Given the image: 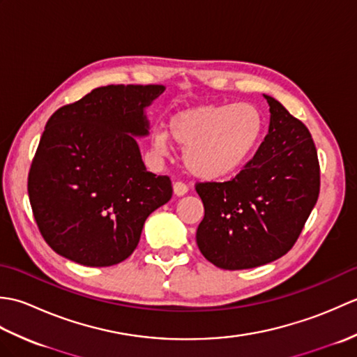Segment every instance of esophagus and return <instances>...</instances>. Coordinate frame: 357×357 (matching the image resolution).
Masks as SVG:
<instances>
[{
  "label": "esophagus",
  "instance_id": "obj_1",
  "mask_svg": "<svg viewBox=\"0 0 357 357\" xmlns=\"http://www.w3.org/2000/svg\"><path fill=\"white\" fill-rule=\"evenodd\" d=\"M188 192V187L181 183V181H176V183H173V193L176 196H184Z\"/></svg>",
  "mask_w": 357,
  "mask_h": 357
}]
</instances>
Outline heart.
<instances>
[{
    "label": "heart",
    "mask_w": 357,
    "mask_h": 357,
    "mask_svg": "<svg viewBox=\"0 0 357 357\" xmlns=\"http://www.w3.org/2000/svg\"><path fill=\"white\" fill-rule=\"evenodd\" d=\"M264 130V115L255 104H201L174 113L169 130L155 128L151 144L165 155L173 139L184 147L187 170L213 181L238 172L253 155Z\"/></svg>",
    "instance_id": "heart-1"
}]
</instances>
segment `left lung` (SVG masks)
<instances>
[{"instance_id": "left-lung-1", "label": "left lung", "mask_w": 357, "mask_h": 357, "mask_svg": "<svg viewBox=\"0 0 357 357\" xmlns=\"http://www.w3.org/2000/svg\"><path fill=\"white\" fill-rule=\"evenodd\" d=\"M268 133L255 156L225 183H198L204 219L196 242L224 270L279 259L304 229L321 188L317 151L308 128L275 98Z\"/></svg>"}]
</instances>
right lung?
Returning <instances> with one entry per match:
<instances>
[{
	"label": "right lung",
	"instance_id": "obj_1",
	"mask_svg": "<svg viewBox=\"0 0 357 357\" xmlns=\"http://www.w3.org/2000/svg\"><path fill=\"white\" fill-rule=\"evenodd\" d=\"M164 86L93 89L49 118L30 165L33 218L53 252L87 267L127 259L144 222L172 198L169 176L147 172L135 136Z\"/></svg>",
	"mask_w": 357,
	"mask_h": 357
}]
</instances>
